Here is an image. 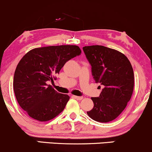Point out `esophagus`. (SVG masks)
Returning a JSON list of instances; mask_svg holds the SVG:
<instances>
[{
  "label": "esophagus",
  "instance_id": "esophagus-1",
  "mask_svg": "<svg viewBox=\"0 0 152 152\" xmlns=\"http://www.w3.org/2000/svg\"><path fill=\"white\" fill-rule=\"evenodd\" d=\"M74 98L76 99V100H81L83 99V96H74Z\"/></svg>",
  "mask_w": 152,
  "mask_h": 152
}]
</instances>
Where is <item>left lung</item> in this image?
<instances>
[{
    "mask_svg": "<svg viewBox=\"0 0 152 152\" xmlns=\"http://www.w3.org/2000/svg\"><path fill=\"white\" fill-rule=\"evenodd\" d=\"M83 50L94 79L104 87L99 97L91 98L94 108L87 114L99 122L113 121L124 110L133 93L132 64L124 54L107 47L96 45L84 46Z\"/></svg>",
    "mask_w": 152,
    "mask_h": 152,
    "instance_id": "obj_1",
    "label": "left lung"
}]
</instances>
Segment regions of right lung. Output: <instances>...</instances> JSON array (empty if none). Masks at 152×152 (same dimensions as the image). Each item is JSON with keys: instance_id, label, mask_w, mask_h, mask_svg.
I'll return each instance as SVG.
<instances>
[{"instance_id": "1", "label": "right lung", "mask_w": 152, "mask_h": 152, "mask_svg": "<svg viewBox=\"0 0 152 152\" xmlns=\"http://www.w3.org/2000/svg\"><path fill=\"white\" fill-rule=\"evenodd\" d=\"M81 53L77 46H50L34 48L20 59L15 71L13 89L17 102L29 116L47 121L62 112L70 98L58 93L47 81H53L64 64Z\"/></svg>"}]
</instances>
